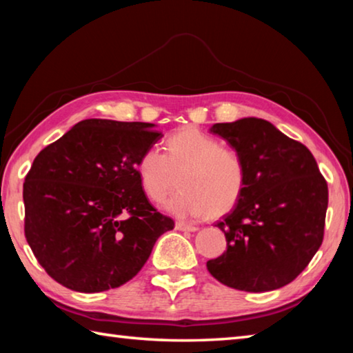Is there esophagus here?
Instances as JSON below:
<instances>
[{"label":"esophagus","mask_w":353,"mask_h":353,"mask_svg":"<svg viewBox=\"0 0 353 353\" xmlns=\"http://www.w3.org/2000/svg\"><path fill=\"white\" fill-rule=\"evenodd\" d=\"M176 229L177 230H182V232H196V230H198V227L187 224V223H182V221H177Z\"/></svg>","instance_id":"1"}]
</instances>
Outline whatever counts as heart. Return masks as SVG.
I'll use <instances>...</instances> for the list:
<instances>
[{"mask_svg": "<svg viewBox=\"0 0 353 353\" xmlns=\"http://www.w3.org/2000/svg\"><path fill=\"white\" fill-rule=\"evenodd\" d=\"M179 172L181 190L166 204L179 218L194 219L207 213L218 216L230 212L248 183L241 152L193 126L168 137L163 154L149 148L135 163L143 193L154 204L165 201Z\"/></svg>", "mask_w": 353, "mask_h": 353, "instance_id": "heart-1", "label": "heart"}]
</instances>
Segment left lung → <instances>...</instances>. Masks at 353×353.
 Listing matches in <instances>:
<instances>
[{
  "instance_id": "1",
  "label": "left lung",
  "mask_w": 353,
  "mask_h": 353,
  "mask_svg": "<svg viewBox=\"0 0 353 353\" xmlns=\"http://www.w3.org/2000/svg\"><path fill=\"white\" fill-rule=\"evenodd\" d=\"M241 152L248 183L234 210L216 224L227 250L207 261L230 288L263 292L291 283L324 240L328 187L305 145L270 121L243 118L212 128Z\"/></svg>"
}]
</instances>
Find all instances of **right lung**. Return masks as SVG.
Returning <instances> with one entry per match:
<instances>
[{
	"label": "right lung",
	"mask_w": 353,
	"mask_h": 353,
	"mask_svg": "<svg viewBox=\"0 0 353 353\" xmlns=\"http://www.w3.org/2000/svg\"><path fill=\"white\" fill-rule=\"evenodd\" d=\"M151 123L83 119L41 149L23 183L25 236L57 283L101 292L129 282L174 221L155 210L135 163L162 139Z\"/></svg>",
	"instance_id": "add662e5"
}]
</instances>
